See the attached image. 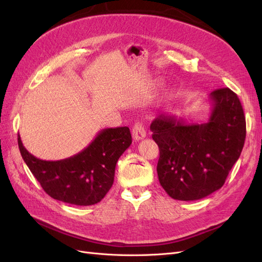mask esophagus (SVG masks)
Listing matches in <instances>:
<instances>
[{
    "mask_svg": "<svg viewBox=\"0 0 262 262\" xmlns=\"http://www.w3.org/2000/svg\"><path fill=\"white\" fill-rule=\"evenodd\" d=\"M132 137L136 141H140L146 137V130L145 125L142 122H137L133 125L132 129Z\"/></svg>",
    "mask_w": 262,
    "mask_h": 262,
    "instance_id": "esophagus-1",
    "label": "esophagus"
}]
</instances>
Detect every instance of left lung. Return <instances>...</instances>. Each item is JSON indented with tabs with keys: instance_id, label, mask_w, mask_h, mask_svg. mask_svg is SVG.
I'll list each match as a JSON object with an SVG mask.
<instances>
[{
	"instance_id": "8db88e82",
	"label": "left lung",
	"mask_w": 262,
	"mask_h": 262,
	"mask_svg": "<svg viewBox=\"0 0 262 262\" xmlns=\"http://www.w3.org/2000/svg\"><path fill=\"white\" fill-rule=\"evenodd\" d=\"M211 114L203 123L160 115L150 123L160 147L157 175L175 200L193 201L216 191L238 160L246 138L239 98L229 89L210 94Z\"/></svg>"
}]
</instances>
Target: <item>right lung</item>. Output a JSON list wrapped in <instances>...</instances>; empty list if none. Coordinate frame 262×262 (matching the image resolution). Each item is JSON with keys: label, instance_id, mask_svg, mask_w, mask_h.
<instances>
[{"label": "right lung", "instance_id": "right-lung-1", "mask_svg": "<svg viewBox=\"0 0 262 262\" xmlns=\"http://www.w3.org/2000/svg\"><path fill=\"white\" fill-rule=\"evenodd\" d=\"M132 143L130 129L120 126L98 132L82 152L60 161H42L30 154L18 136V147L42 189L51 198L74 205L101 201L115 179L116 164Z\"/></svg>", "mask_w": 262, "mask_h": 262}]
</instances>
